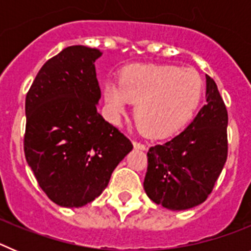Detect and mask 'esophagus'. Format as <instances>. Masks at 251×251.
Wrapping results in <instances>:
<instances>
[{"instance_id":"34e87169","label":"esophagus","mask_w":251,"mask_h":251,"mask_svg":"<svg viewBox=\"0 0 251 251\" xmlns=\"http://www.w3.org/2000/svg\"><path fill=\"white\" fill-rule=\"evenodd\" d=\"M133 146H134V148H137V150H142V151L147 150V146H146L145 143H142V142H138V141H133Z\"/></svg>"}]
</instances>
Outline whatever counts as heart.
Listing matches in <instances>:
<instances>
[{
    "mask_svg": "<svg viewBox=\"0 0 251 251\" xmlns=\"http://www.w3.org/2000/svg\"><path fill=\"white\" fill-rule=\"evenodd\" d=\"M200 74L191 68L165 64H136L126 68L119 84L108 81L103 98L106 113L118 122L136 104V118L147 133L172 136L182 129L196 112L202 97Z\"/></svg>",
    "mask_w": 251,
    "mask_h": 251,
    "instance_id": "heart-1",
    "label": "heart"
}]
</instances>
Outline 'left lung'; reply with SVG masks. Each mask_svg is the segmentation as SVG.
Here are the masks:
<instances>
[{
	"instance_id": "left-lung-1",
	"label": "left lung",
	"mask_w": 251,
	"mask_h": 251,
	"mask_svg": "<svg viewBox=\"0 0 251 251\" xmlns=\"http://www.w3.org/2000/svg\"><path fill=\"white\" fill-rule=\"evenodd\" d=\"M206 104L178 136L150 148L143 187L170 210L200 205L212 192L227 158V109L216 83L206 75Z\"/></svg>"
}]
</instances>
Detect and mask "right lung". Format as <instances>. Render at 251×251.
Returning a JSON list of instances; mask_svg holds the SVG:
<instances>
[{
  "instance_id": "right-lung-1",
  "label": "right lung",
  "mask_w": 251,
  "mask_h": 251,
  "mask_svg": "<svg viewBox=\"0 0 251 251\" xmlns=\"http://www.w3.org/2000/svg\"><path fill=\"white\" fill-rule=\"evenodd\" d=\"M98 49L69 46L40 69L26 94L24 151L52 202L80 207L109 183L132 142L97 110Z\"/></svg>"
}]
</instances>
